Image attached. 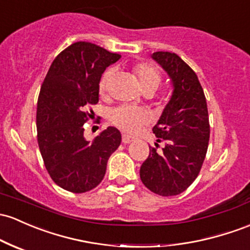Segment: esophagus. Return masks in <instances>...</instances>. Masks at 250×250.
<instances>
[{"label": "esophagus", "mask_w": 250, "mask_h": 250, "mask_svg": "<svg viewBox=\"0 0 250 250\" xmlns=\"http://www.w3.org/2000/svg\"><path fill=\"white\" fill-rule=\"evenodd\" d=\"M134 139L131 138L129 135H125V134H123L122 135V142L123 144H130V142H133Z\"/></svg>", "instance_id": "esophagus-1"}]
</instances>
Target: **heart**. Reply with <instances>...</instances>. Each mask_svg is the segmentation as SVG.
I'll use <instances>...</instances> for the list:
<instances>
[{"mask_svg":"<svg viewBox=\"0 0 250 250\" xmlns=\"http://www.w3.org/2000/svg\"><path fill=\"white\" fill-rule=\"evenodd\" d=\"M131 72L134 77L136 78L140 89L144 92L152 91L154 92L158 86L160 85L161 77L159 71L153 66V65L148 64V62H139L131 67ZM112 78V71H105L102 79L100 82V92L101 95L105 94L106 89H108L109 82ZM110 121L117 128L122 129L125 133H135L138 131L142 125H147L149 117L146 111L141 110L138 108H130V106H120V108L115 109L110 115Z\"/></svg>","mask_w":250,"mask_h":250,"instance_id":"obj_1","label":"heart"}]
</instances>
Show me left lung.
I'll list each match as a JSON object with an SVG mask.
<instances>
[{"mask_svg":"<svg viewBox=\"0 0 250 250\" xmlns=\"http://www.w3.org/2000/svg\"><path fill=\"white\" fill-rule=\"evenodd\" d=\"M172 83V95L153 133L164 140L160 153L150 148L140 168L148 190L159 196H177L194 182L201 171L210 139V125L204 91L194 71L171 52L152 54Z\"/></svg>","mask_w":250,"mask_h":250,"instance_id":"1","label":"left lung"}]
</instances>
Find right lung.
<instances>
[{
  "instance_id": "right-lung-1",
  "label": "right lung",
  "mask_w": 250,
  "mask_h": 250,
  "mask_svg": "<svg viewBox=\"0 0 250 250\" xmlns=\"http://www.w3.org/2000/svg\"><path fill=\"white\" fill-rule=\"evenodd\" d=\"M120 54L91 42L72 43L53 60L41 86L37 110L38 144L46 169L64 190L83 193L103 180L108 159L121 144L108 127L94 141L84 138L85 111L100 98V81Z\"/></svg>"
}]
</instances>
